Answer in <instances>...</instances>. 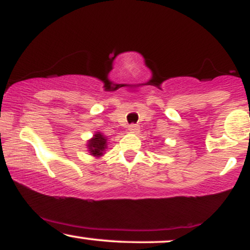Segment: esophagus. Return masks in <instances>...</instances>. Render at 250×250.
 Listing matches in <instances>:
<instances>
[{
  "label": "esophagus",
  "instance_id": "obj_1",
  "mask_svg": "<svg viewBox=\"0 0 250 250\" xmlns=\"http://www.w3.org/2000/svg\"><path fill=\"white\" fill-rule=\"evenodd\" d=\"M128 130H129V133H131V134H137L138 131H140V127H138L137 125H129Z\"/></svg>",
  "mask_w": 250,
  "mask_h": 250
}]
</instances>
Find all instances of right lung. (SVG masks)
<instances>
[{"instance_id": "1", "label": "right lung", "mask_w": 250, "mask_h": 250, "mask_svg": "<svg viewBox=\"0 0 250 250\" xmlns=\"http://www.w3.org/2000/svg\"><path fill=\"white\" fill-rule=\"evenodd\" d=\"M87 148H88L89 154L95 156V157H100V156L104 155V149L107 148V138L98 131V133L88 141Z\"/></svg>"}]
</instances>
